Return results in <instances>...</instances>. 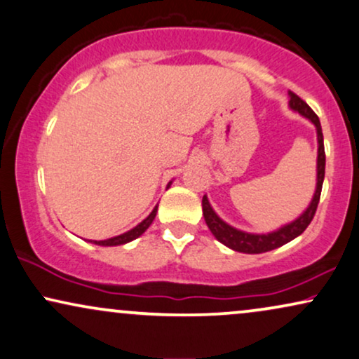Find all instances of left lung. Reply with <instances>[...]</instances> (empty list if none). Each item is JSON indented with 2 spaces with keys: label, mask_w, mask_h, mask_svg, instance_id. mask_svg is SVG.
Segmentation results:
<instances>
[{
  "label": "left lung",
  "mask_w": 359,
  "mask_h": 359,
  "mask_svg": "<svg viewBox=\"0 0 359 359\" xmlns=\"http://www.w3.org/2000/svg\"><path fill=\"white\" fill-rule=\"evenodd\" d=\"M290 101L288 106L292 111L298 112V114L306 117L308 121L311 122L313 126L316 127V139H318V157H316V187L315 194H313V198L305 210L300 213V217H297L290 224H285L280 229L273 230V232L269 233H250L243 232V230L235 229V226L229 225L217 215L215 210H213L210 202H208L207 195H203L202 198V212L203 219H205V224L213 237L219 240L220 243H224L225 247L232 248L235 252L242 253H265L270 250H275V248L281 247V245L292 242L293 238H297L298 235L305 232V229L310 225V222L315 217L316 207H318L320 195H321V187H323L325 180V146H323V133H321V124L318 116L311 111V107L308 104L297 96V94L290 90L288 93Z\"/></svg>",
  "instance_id": "obj_1"
}]
</instances>
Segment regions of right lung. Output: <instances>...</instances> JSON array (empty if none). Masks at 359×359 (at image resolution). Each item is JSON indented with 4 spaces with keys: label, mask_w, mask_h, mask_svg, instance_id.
<instances>
[{
    "label": "right lung",
    "mask_w": 359,
    "mask_h": 359,
    "mask_svg": "<svg viewBox=\"0 0 359 359\" xmlns=\"http://www.w3.org/2000/svg\"><path fill=\"white\" fill-rule=\"evenodd\" d=\"M170 184L172 182H169L167 187H170ZM156 213H157V205L154 207V210L151 213H149L147 219H144L139 225H135L134 229H130L129 232L121 233V235H117V237H112V238H107V240H89V242H93L96 245H102V247H116V245H124V243L133 242V240L140 237V235H142L149 229V226H151L154 219H156Z\"/></svg>",
    "instance_id": "1"
}]
</instances>
